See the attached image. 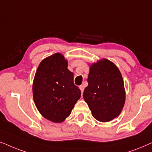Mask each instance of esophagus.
Listing matches in <instances>:
<instances>
[{
    "mask_svg": "<svg viewBox=\"0 0 152 152\" xmlns=\"http://www.w3.org/2000/svg\"><path fill=\"white\" fill-rule=\"evenodd\" d=\"M79 88H80V91H81V92H82V93L83 92V90H84V86H79Z\"/></svg>",
    "mask_w": 152,
    "mask_h": 152,
    "instance_id": "1",
    "label": "esophagus"
}]
</instances>
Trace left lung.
<instances>
[{"label":"left lung","mask_w":152,"mask_h":152,"mask_svg":"<svg viewBox=\"0 0 152 152\" xmlns=\"http://www.w3.org/2000/svg\"><path fill=\"white\" fill-rule=\"evenodd\" d=\"M88 86L83 98L96 120L107 122L120 115L126 93L122 74L110 60L102 59L90 65Z\"/></svg>","instance_id":"8db88e82"}]
</instances>
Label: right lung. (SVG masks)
I'll use <instances>...</instances> for the list:
<instances>
[{"label":"right lung","mask_w":152,"mask_h":152,"mask_svg":"<svg viewBox=\"0 0 152 152\" xmlns=\"http://www.w3.org/2000/svg\"><path fill=\"white\" fill-rule=\"evenodd\" d=\"M67 66V60L57 53L40 62L34 78L35 106L44 118L53 122L65 120L81 95L74 83V74Z\"/></svg>","instance_id":"add662e5"}]
</instances>
